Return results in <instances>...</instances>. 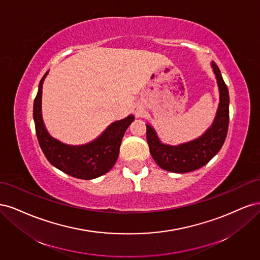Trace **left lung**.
I'll use <instances>...</instances> for the list:
<instances>
[{"instance_id":"left-lung-1","label":"left lung","mask_w":260,"mask_h":260,"mask_svg":"<svg viewBox=\"0 0 260 260\" xmlns=\"http://www.w3.org/2000/svg\"><path fill=\"white\" fill-rule=\"evenodd\" d=\"M220 91V103L211 127L192 142L170 146L160 143L154 129L146 124V140L149 153L160 168L184 174L199 169L214 157L222 147L229 127V91L218 66L212 62Z\"/></svg>"}]
</instances>
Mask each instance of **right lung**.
Wrapping results in <instances>:
<instances>
[{"instance_id": "right-lung-1", "label": "right lung", "mask_w": 260, "mask_h": 260, "mask_svg": "<svg viewBox=\"0 0 260 260\" xmlns=\"http://www.w3.org/2000/svg\"><path fill=\"white\" fill-rule=\"evenodd\" d=\"M43 76L34 103V119L39 144L43 154L54 167L65 174L83 180H91L106 174L113 168L125 130L135 120L132 115L112 123L103 135L93 142L70 146L53 139L46 131L41 115V94Z\"/></svg>"}]
</instances>
